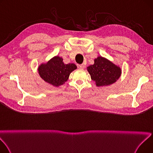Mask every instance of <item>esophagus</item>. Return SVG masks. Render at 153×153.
I'll use <instances>...</instances> for the list:
<instances>
[{"label":"esophagus","mask_w":153,"mask_h":153,"mask_svg":"<svg viewBox=\"0 0 153 153\" xmlns=\"http://www.w3.org/2000/svg\"><path fill=\"white\" fill-rule=\"evenodd\" d=\"M77 67L79 68V69H84L85 68V66L84 65V64H78L77 65Z\"/></svg>","instance_id":"obj_1"}]
</instances>
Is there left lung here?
Segmentation results:
<instances>
[{"mask_svg":"<svg viewBox=\"0 0 153 153\" xmlns=\"http://www.w3.org/2000/svg\"><path fill=\"white\" fill-rule=\"evenodd\" d=\"M91 79L97 87L108 86L116 82L122 74V69L101 56L94 59V64L87 68Z\"/></svg>","mask_w":153,"mask_h":153,"instance_id":"8db88e82","label":"left lung"}]
</instances>
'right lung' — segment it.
<instances>
[{
  "mask_svg": "<svg viewBox=\"0 0 153 153\" xmlns=\"http://www.w3.org/2000/svg\"><path fill=\"white\" fill-rule=\"evenodd\" d=\"M76 69L75 64H64L61 57L55 56L47 62L40 64L38 72L45 82L58 87L65 84L70 74Z\"/></svg>",
  "mask_w": 153,
  "mask_h": 153,
  "instance_id": "1",
  "label": "right lung"
}]
</instances>
